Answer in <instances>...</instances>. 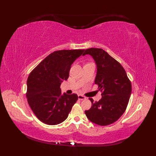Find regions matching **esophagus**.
I'll use <instances>...</instances> for the list:
<instances>
[{
    "mask_svg": "<svg viewBox=\"0 0 156 156\" xmlns=\"http://www.w3.org/2000/svg\"><path fill=\"white\" fill-rule=\"evenodd\" d=\"M78 99H79V100H84V99H86V98L84 97V96L81 95V94H79V95H78Z\"/></svg>",
    "mask_w": 156,
    "mask_h": 156,
    "instance_id": "1",
    "label": "esophagus"
}]
</instances>
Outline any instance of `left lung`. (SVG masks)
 I'll return each mask as SVG.
<instances>
[{
    "instance_id": "left-lung-1",
    "label": "left lung",
    "mask_w": 156,
    "mask_h": 156,
    "mask_svg": "<svg viewBox=\"0 0 156 156\" xmlns=\"http://www.w3.org/2000/svg\"><path fill=\"white\" fill-rule=\"evenodd\" d=\"M91 55L97 65L95 84L102 92V98L95 102L89 98L92 107L84 112L93 123L108 126L125 112L131 93V81L122 65L103 49H87L83 55Z\"/></svg>"
}]
</instances>
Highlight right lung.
<instances>
[{
  "label": "right lung",
  "mask_w": 156,
  "mask_h": 156,
  "mask_svg": "<svg viewBox=\"0 0 156 156\" xmlns=\"http://www.w3.org/2000/svg\"><path fill=\"white\" fill-rule=\"evenodd\" d=\"M84 50L54 51L30 72L26 96L32 111L48 125L62 123L78 100L77 94H61L60 84L69 77L71 66Z\"/></svg>",
  "instance_id": "add662e5"
}]
</instances>
